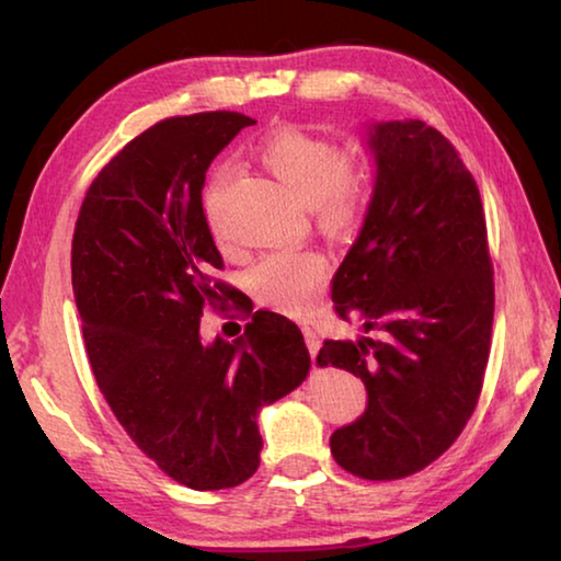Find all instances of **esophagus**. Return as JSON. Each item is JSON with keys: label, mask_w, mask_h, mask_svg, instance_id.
I'll use <instances>...</instances> for the list:
<instances>
[{"label": "esophagus", "mask_w": 561, "mask_h": 561, "mask_svg": "<svg viewBox=\"0 0 561 561\" xmlns=\"http://www.w3.org/2000/svg\"><path fill=\"white\" fill-rule=\"evenodd\" d=\"M301 334H304V341H307V346H309L311 360H317V354H319V334H317V329L309 327V324H304L301 327Z\"/></svg>", "instance_id": "1"}]
</instances>
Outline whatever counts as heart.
<instances>
[{
    "instance_id": "1",
    "label": "heart",
    "mask_w": 561,
    "mask_h": 561,
    "mask_svg": "<svg viewBox=\"0 0 561 561\" xmlns=\"http://www.w3.org/2000/svg\"><path fill=\"white\" fill-rule=\"evenodd\" d=\"M262 163L297 201L311 205L324 230L348 232L364 220L371 203V173L348 160L331 138L304 128H284L262 146ZM230 178V168H217L207 183L205 215L213 230ZM329 272V257L319 250L274 252L252 270L250 291L264 307L299 317L317 304Z\"/></svg>"
}]
</instances>
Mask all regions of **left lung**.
Listing matches in <instances>:
<instances>
[{
	"mask_svg": "<svg viewBox=\"0 0 561 561\" xmlns=\"http://www.w3.org/2000/svg\"><path fill=\"white\" fill-rule=\"evenodd\" d=\"M376 187L358 240L334 277L339 319L378 339L327 341L317 364L366 383L368 408L331 435L356 478L421 472L458 440L480 401L495 279L478 183L440 130L378 123Z\"/></svg>",
	"mask_w": 561,
	"mask_h": 561,
	"instance_id": "obj_1",
	"label": "left lung"
}]
</instances>
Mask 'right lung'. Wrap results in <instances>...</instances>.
Masks as SVG:
<instances>
[{
    "instance_id": "1",
    "label": "right lung",
    "mask_w": 561,
    "mask_h": 561,
    "mask_svg": "<svg viewBox=\"0 0 561 561\" xmlns=\"http://www.w3.org/2000/svg\"><path fill=\"white\" fill-rule=\"evenodd\" d=\"M237 111L156 123L83 197L71 284L89 364L128 438L193 490L242 485L260 468L257 411L309 376L299 327L254 311L244 336L203 344V311L232 287L203 210L205 173L244 126Z\"/></svg>"
}]
</instances>
